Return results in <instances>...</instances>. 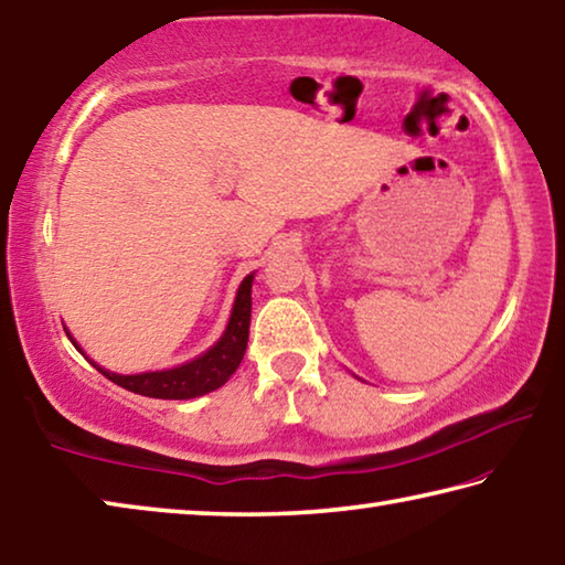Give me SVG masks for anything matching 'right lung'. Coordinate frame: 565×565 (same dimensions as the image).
Listing matches in <instances>:
<instances>
[{"mask_svg": "<svg viewBox=\"0 0 565 565\" xmlns=\"http://www.w3.org/2000/svg\"><path fill=\"white\" fill-rule=\"evenodd\" d=\"M253 280L255 273H249L243 282H239L233 312H230V320L217 343L207 348L205 353L188 360V363L164 367V370H147V373H135V375H122L113 373V370L97 365L95 360L87 358L85 350L79 348L77 340L70 335L72 345L85 355L92 365H95L102 375L109 377V381L117 383L125 391H132L137 395L147 397H160V401H190V397L207 395L217 391L220 385L230 381V375L235 373L237 365L243 363L245 348H247V335H249V310H253Z\"/></svg>", "mask_w": 565, "mask_h": 565, "instance_id": "obj_1", "label": "right lung"}]
</instances>
